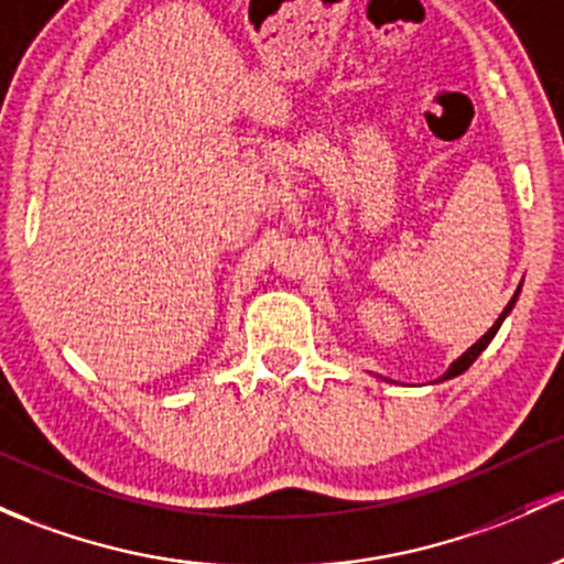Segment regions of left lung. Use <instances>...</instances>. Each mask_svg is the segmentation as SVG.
Returning <instances> with one entry per match:
<instances>
[{
	"instance_id": "left-lung-1",
	"label": "left lung",
	"mask_w": 564,
	"mask_h": 564,
	"mask_svg": "<svg viewBox=\"0 0 564 564\" xmlns=\"http://www.w3.org/2000/svg\"><path fill=\"white\" fill-rule=\"evenodd\" d=\"M519 289H521V286H519ZM519 289H517V294H513V297H511V302H508V305H506V311L500 313V318H497V322L491 324V329L486 332V335L481 337V340H476V343H473V346L467 348V351L462 354L459 359H454V361H452V367H448V370L443 372V378H441V381H448V378H456V376H462V372H465L467 367L473 365V361H476L478 357H481V354H484V348L489 346V343H491V337H495V335H497V329H500V324L506 322V316H508V313L513 311V305H517V300H519Z\"/></svg>"
}]
</instances>
